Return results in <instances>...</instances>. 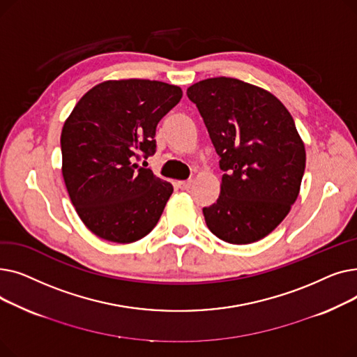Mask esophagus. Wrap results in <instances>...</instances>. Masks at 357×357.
<instances>
[{
  "label": "esophagus",
  "instance_id": "obj_1",
  "mask_svg": "<svg viewBox=\"0 0 357 357\" xmlns=\"http://www.w3.org/2000/svg\"><path fill=\"white\" fill-rule=\"evenodd\" d=\"M191 183H192V181H191V179H188V181H179V182L176 183V186H178L179 190L186 191V190H190V188H191Z\"/></svg>",
  "mask_w": 357,
  "mask_h": 357
}]
</instances>
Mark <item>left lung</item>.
Instances as JSON below:
<instances>
[{
  "instance_id": "obj_1",
  "label": "left lung",
  "mask_w": 357,
  "mask_h": 357,
  "mask_svg": "<svg viewBox=\"0 0 357 357\" xmlns=\"http://www.w3.org/2000/svg\"><path fill=\"white\" fill-rule=\"evenodd\" d=\"M220 158L221 192L204 207L208 229L231 245L268 236L295 202L305 147L289 111L271 92L234 78L204 79L186 91Z\"/></svg>"
}]
</instances>
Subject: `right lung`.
<instances>
[{
	"label": "right lung",
	"mask_w": 357,
	"mask_h": 357,
	"mask_svg": "<svg viewBox=\"0 0 357 357\" xmlns=\"http://www.w3.org/2000/svg\"><path fill=\"white\" fill-rule=\"evenodd\" d=\"M182 98L160 81H107L65 121L62 174L73 207L101 238L131 243L155 229L174 186L139 162L156 152V126Z\"/></svg>",
	"instance_id": "right-lung-1"
}]
</instances>
